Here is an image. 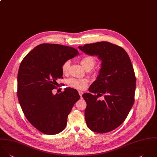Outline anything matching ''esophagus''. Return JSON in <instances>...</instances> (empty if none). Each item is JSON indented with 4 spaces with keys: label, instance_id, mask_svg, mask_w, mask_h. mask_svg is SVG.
Segmentation results:
<instances>
[{
    "label": "esophagus",
    "instance_id": "obj_1",
    "mask_svg": "<svg viewBox=\"0 0 157 157\" xmlns=\"http://www.w3.org/2000/svg\"><path fill=\"white\" fill-rule=\"evenodd\" d=\"M78 93H79V94L80 95V97H81V98H82V95L83 94V92H82V91H80V90H79L78 91Z\"/></svg>",
    "mask_w": 157,
    "mask_h": 157
}]
</instances>
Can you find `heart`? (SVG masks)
Here are the masks:
<instances>
[{
  "mask_svg": "<svg viewBox=\"0 0 157 157\" xmlns=\"http://www.w3.org/2000/svg\"><path fill=\"white\" fill-rule=\"evenodd\" d=\"M80 63H81L82 66L86 70H90L94 67V65L96 64V59L92 56L86 55L81 59ZM70 68V61H67L65 63H63L62 65V71L64 75L67 74L69 71ZM88 82H89V81L87 79L72 78L68 80V84L73 88L79 89V90H83L86 88Z\"/></svg>",
  "mask_w": 157,
  "mask_h": 157,
  "instance_id": "b5f03b06",
  "label": "heart"
}]
</instances>
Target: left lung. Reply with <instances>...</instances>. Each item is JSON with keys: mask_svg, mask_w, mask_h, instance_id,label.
Wrapping results in <instances>:
<instances>
[{"mask_svg": "<svg viewBox=\"0 0 157 157\" xmlns=\"http://www.w3.org/2000/svg\"><path fill=\"white\" fill-rule=\"evenodd\" d=\"M83 52L98 56L101 68L89 91L82 97L87 103L85 119L93 132L106 133L121 125L127 118L135 101L136 77L130 58L121 47L109 42H99L79 46Z\"/></svg>", "mask_w": 157, "mask_h": 157, "instance_id": "obj_1", "label": "left lung"}]
</instances>
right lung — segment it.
I'll return each instance as SVG.
<instances>
[{
	"mask_svg": "<svg viewBox=\"0 0 157 157\" xmlns=\"http://www.w3.org/2000/svg\"><path fill=\"white\" fill-rule=\"evenodd\" d=\"M78 54L71 47L42 44L30 52L20 64L17 92L19 104L28 121L44 134L62 132L68 115L80 98L73 89L52 94L57 87V79L63 78V63Z\"/></svg>",
	"mask_w": 157,
	"mask_h": 157,
	"instance_id": "1",
	"label": "right lung"
}]
</instances>
